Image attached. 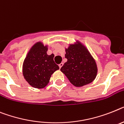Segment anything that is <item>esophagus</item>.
Masks as SVG:
<instances>
[{
    "label": "esophagus",
    "instance_id": "obj_1",
    "mask_svg": "<svg viewBox=\"0 0 124 124\" xmlns=\"http://www.w3.org/2000/svg\"><path fill=\"white\" fill-rule=\"evenodd\" d=\"M63 64H63V63H60V64H59V68H61V67H62V65H63Z\"/></svg>",
    "mask_w": 124,
    "mask_h": 124
}]
</instances>
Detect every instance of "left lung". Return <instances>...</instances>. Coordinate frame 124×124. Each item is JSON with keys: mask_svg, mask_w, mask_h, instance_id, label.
<instances>
[{"mask_svg": "<svg viewBox=\"0 0 124 124\" xmlns=\"http://www.w3.org/2000/svg\"><path fill=\"white\" fill-rule=\"evenodd\" d=\"M65 52L67 61L60 70L69 81L77 87L91 83L96 76L97 67L88 50L81 44L71 45Z\"/></svg>", "mask_w": 124, "mask_h": 124, "instance_id": "1", "label": "left lung"}]
</instances>
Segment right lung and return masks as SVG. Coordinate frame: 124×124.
<instances>
[{
  "label": "right lung",
  "mask_w": 124,
  "mask_h": 124,
  "mask_svg": "<svg viewBox=\"0 0 124 124\" xmlns=\"http://www.w3.org/2000/svg\"><path fill=\"white\" fill-rule=\"evenodd\" d=\"M47 48L37 43L31 48L23 64L25 79L33 88H43L49 82L51 75L59 69L54 60V54H46Z\"/></svg>",
  "instance_id": "right-lung-1"
}]
</instances>
